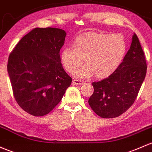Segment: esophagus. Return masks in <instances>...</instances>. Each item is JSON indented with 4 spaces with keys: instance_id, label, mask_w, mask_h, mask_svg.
Masks as SVG:
<instances>
[{
    "instance_id": "esophagus-1",
    "label": "esophagus",
    "mask_w": 152,
    "mask_h": 152,
    "mask_svg": "<svg viewBox=\"0 0 152 152\" xmlns=\"http://www.w3.org/2000/svg\"><path fill=\"white\" fill-rule=\"evenodd\" d=\"M83 83H84V81L79 80V79H74L73 80V84H74V85H80V84H82Z\"/></svg>"
}]
</instances>
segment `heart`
<instances>
[{"mask_svg": "<svg viewBox=\"0 0 152 152\" xmlns=\"http://www.w3.org/2000/svg\"><path fill=\"white\" fill-rule=\"evenodd\" d=\"M127 51V43L121 34L88 32L74 40V48L65 47L62 51L64 68L73 73L84 62L85 66L76 71L77 77H89L95 73L103 79L109 76L119 68Z\"/></svg>", "mask_w": 152, "mask_h": 152, "instance_id": "heart-1", "label": "heart"}]
</instances>
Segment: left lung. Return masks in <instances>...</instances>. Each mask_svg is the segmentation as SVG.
Masks as SVG:
<instances>
[{
  "instance_id": "8db88e82",
  "label": "left lung",
  "mask_w": 152,
  "mask_h": 152,
  "mask_svg": "<svg viewBox=\"0 0 152 152\" xmlns=\"http://www.w3.org/2000/svg\"><path fill=\"white\" fill-rule=\"evenodd\" d=\"M146 60L136 34L119 68L108 78L92 82L94 92L88 103L94 112L105 119L115 118L134 103L146 74Z\"/></svg>"
}]
</instances>
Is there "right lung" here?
Listing matches in <instances>:
<instances>
[{
  "label": "right lung",
  "mask_w": 152,
  "mask_h": 152,
  "mask_svg": "<svg viewBox=\"0 0 152 152\" xmlns=\"http://www.w3.org/2000/svg\"><path fill=\"white\" fill-rule=\"evenodd\" d=\"M65 36L59 28H36L9 55L7 70L13 95L22 109L33 116L49 114L71 86L72 79L60 55Z\"/></svg>",
  "instance_id": "add662e5"
}]
</instances>
